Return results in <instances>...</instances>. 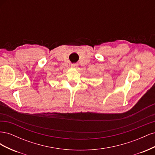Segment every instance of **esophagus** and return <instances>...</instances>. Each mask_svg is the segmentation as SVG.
<instances>
[{"label": "esophagus", "mask_w": 155, "mask_h": 155, "mask_svg": "<svg viewBox=\"0 0 155 155\" xmlns=\"http://www.w3.org/2000/svg\"><path fill=\"white\" fill-rule=\"evenodd\" d=\"M78 66V64L77 63H72V64H71V67H72V68H76Z\"/></svg>", "instance_id": "esophagus-1"}]
</instances>
